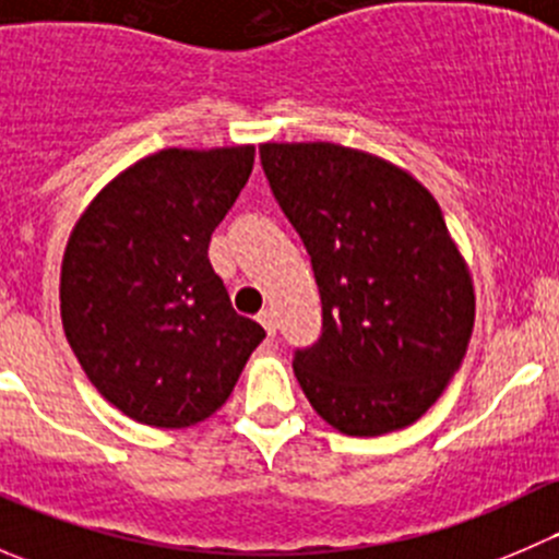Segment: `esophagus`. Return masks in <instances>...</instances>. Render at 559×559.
<instances>
[{
  "label": "esophagus",
  "instance_id": "esophagus-1",
  "mask_svg": "<svg viewBox=\"0 0 559 559\" xmlns=\"http://www.w3.org/2000/svg\"><path fill=\"white\" fill-rule=\"evenodd\" d=\"M257 319H259V324L264 326V332H267V335H275V316H273V311H270V308H264V311L259 313Z\"/></svg>",
  "mask_w": 559,
  "mask_h": 559
}]
</instances>
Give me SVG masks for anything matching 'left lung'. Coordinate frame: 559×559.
Returning a JSON list of instances; mask_svg holds the SVG:
<instances>
[{
    "label": "left lung",
    "mask_w": 559,
    "mask_h": 559,
    "mask_svg": "<svg viewBox=\"0 0 559 559\" xmlns=\"http://www.w3.org/2000/svg\"><path fill=\"white\" fill-rule=\"evenodd\" d=\"M259 156L321 295L319 341L295 352L302 392L346 436L414 425L460 370L476 316L436 197L337 143H262Z\"/></svg>",
    "instance_id": "1"
}]
</instances>
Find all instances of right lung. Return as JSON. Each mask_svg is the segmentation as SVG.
Segmentation results:
<instances>
[{"mask_svg":"<svg viewBox=\"0 0 559 559\" xmlns=\"http://www.w3.org/2000/svg\"><path fill=\"white\" fill-rule=\"evenodd\" d=\"M251 170L253 145L156 151L116 175L67 240L64 335L97 392L140 425L216 414L262 343L207 259Z\"/></svg>","mask_w":559,"mask_h":559,"instance_id":"right-lung-1","label":"right lung"}]
</instances>
